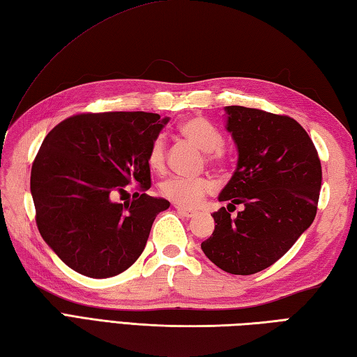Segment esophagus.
<instances>
[{"mask_svg":"<svg viewBox=\"0 0 357 357\" xmlns=\"http://www.w3.org/2000/svg\"><path fill=\"white\" fill-rule=\"evenodd\" d=\"M176 210L179 211L181 215L185 216V218H193V216H196V210H192V208H185V207L176 206Z\"/></svg>","mask_w":357,"mask_h":357,"instance_id":"obj_1","label":"esophagus"}]
</instances>
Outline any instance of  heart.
<instances>
[{"label": "heart", "instance_id": "b5f03b06", "mask_svg": "<svg viewBox=\"0 0 357 357\" xmlns=\"http://www.w3.org/2000/svg\"><path fill=\"white\" fill-rule=\"evenodd\" d=\"M178 132L196 147L206 151V161L210 165H222L227 159L222 146V133L219 128L204 116H192L178 126ZM147 164L151 170L162 172L165 167V141L162 136L150 142L147 150ZM213 181L208 178H184L172 176L162 181L159 193L165 199L179 207H196L213 190Z\"/></svg>", "mask_w": 357, "mask_h": 357}]
</instances>
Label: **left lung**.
<instances>
[{"label": "left lung", "instance_id": "obj_1", "mask_svg": "<svg viewBox=\"0 0 357 357\" xmlns=\"http://www.w3.org/2000/svg\"><path fill=\"white\" fill-rule=\"evenodd\" d=\"M227 130L238 146V167L215 211V230L201 244L219 268L253 275L268 268L314 221L322 167L314 144L298 121L259 109L229 105ZM242 203L245 210L229 213Z\"/></svg>", "mask_w": 357, "mask_h": 357}]
</instances>
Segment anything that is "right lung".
<instances>
[{"instance_id":"obj_1","label":"right lung","mask_w":357,"mask_h":357,"mask_svg":"<svg viewBox=\"0 0 357 357\" xmlns=\"http://www.w3.org/2000/svg\"><path fill=\"white\" fill-rule=\"evenodd\" d=\"M167 121L147 112L78 113L44 138L30 173L36 227L72 270L104 279L141 256L170 202L147 193L116 199L128 184L151 187L147 150Z\"/></svg>"}]
</instances>
